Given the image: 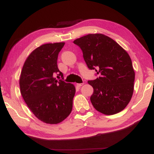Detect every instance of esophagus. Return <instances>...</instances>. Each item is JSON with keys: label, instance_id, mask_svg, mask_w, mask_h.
<instances>
[{"label": "esophagus", "instance_id": "1", "mask_svg": "<svg viewBox=\"0 0 154 154\" xmlns=\"http://www.w3.org/2000/svg\"><path fill=\"white\" fill-rule=\"evenodd\" d=\"M76 85H77V87H81L82 85H83V83H77Z\"/></svg>", "mask_w": 154, "mask_h": 154}]
</instances>
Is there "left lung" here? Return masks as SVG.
<instances>
[{"instance_id":"obj_1","label":"left lung","mask_w":154,"mask_h":154,"mask_svg":"<svg viewBox=\"0 0 154 154\" xmlns=\"http://www.w3.org/2000/svg\"><path fill=\"white\" fill-rule=\"evenodd\" d=\"M89 69L99 77L89 80L94 88L90 100L103 114L113 115L127 107L134 93L135 72L128 53L115 41L102 34H89L75 39Z\"/></svg>"}]
</instances>
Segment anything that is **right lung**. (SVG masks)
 I'll list each match as a JSON object with an SVG mask.
<instances>
[{
	"instance_id": "1",
	"label": "right lung",
	"mask_w": 154,
	"mask_h": 154,
	"mask_svg": "<svg viewBox=\"0 0 154 154\" xmlns=\"http://www.w3.org/2000/svg\"><path fill=\"white\" fill-rule=\"evenodd\" d=\"M65 42L47 43L37 47L25 61L20 73V93L38 119L58 124L72 112L75 88L54 77L63 78L57 65L58 56Z\"/></svg>"
}]
</instances>
